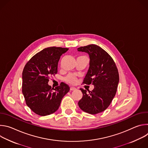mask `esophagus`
<instances>
[{"instance_id": "1", "label": "esophagus", "mask_w": 148, "mask_h": 148, "mask_svg": "<svg viewBox=\"0 0 148 148\" xmlns=\"http://www.w3.org/2000/svg\"><path fill=\"white\" fill-rule=\"evenodd\" d=\"M76 90V88H75V87H70V90L71 91H74V90Z\"/></svg>"}]
</instances>
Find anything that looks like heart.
<instances>
[{
    "label": "heart",
    "instance_id": "heart-1",
    "mask_svg": "<svg viewBox=\"0 0 148 148\" xmlns=\"http://www.w3.org/2000/svg\"><path fill=\"white\" fill-rule=\"evenodd\" d=\"M66 81L69 83H70V84H75L77 81V78L75 77V75H73V74H71V75H69L66 79Z\"/></svg>",
    "mask_w": 148,
    "mask_h": 148
}]
</instances>
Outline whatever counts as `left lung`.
Instances as JSON below:
<instances>
[{
    "label": "left lung",
    "mask_w": 148,
    "mask_h": 148,
    "mask_svg": "<svg viewBox=\"0 0 148 148\" xmlns=\"http://www.w3.org/2000/svg\"><path fill=\"white\" fill-rule=\"evenodd\" d=\"M78 51L89 55L90 67L83 83L94 86L89 94L81 88L82 98L78 104L81 110L90 114L103 112L114 98L119 83V74L112 58L99 46L90 45L80 47Z\"/></svg>",
    "instance_id": "1"
}]
</instances>
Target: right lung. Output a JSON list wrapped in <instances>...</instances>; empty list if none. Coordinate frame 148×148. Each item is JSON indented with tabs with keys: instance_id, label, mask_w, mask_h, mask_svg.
<instances>
[{
	"instance_id": "right-lung-1",
	"label": "right lung",
	"mask_w": 148,
	"mask_h": 148,
	"mask_svg": "<svg viewBox=\"0 0 148 148\" xmlns=\"http://www.w3.org/2000/svg\"><path fill=\"white\" fill-rule=\"evenodd\" d=\"M67 48L47 47L35 54L26 64L22 73V92L27 106L36 114L46 116L58 109L61 100L70 91L61 82L54 88L48 84L50 77L57 73L58 62Z\"/></svg>"
}]
</instances>
